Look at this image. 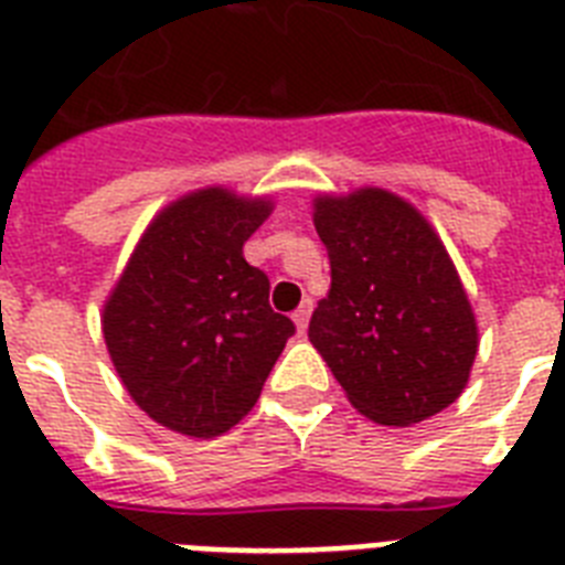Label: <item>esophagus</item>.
Segmentation results:
<instances>
[{"label": "esophagus", "mask_w": 565, "mask_h": 565, "mask_svg": "<svg viewBox=\"0 0 565 565\" xmlns=\"http://www.w3.org/2000/svg\"><path fill=\"white\" fill-rule=\"evenodd\" d=\"M311 308H315V302H311V300H302V306L297 308V311H294V315H291L294 326H297V331H300V334H306L308 320H311Z\"/></svg>", "instance_id": "obj_1"}]
</instances>
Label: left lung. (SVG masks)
<instances>
[{
  "label": "left lung",
  "instance_id": "1",
  "mask_svg": "<svg viewBox=\"0 0 565 565\" xmlns=\"http://www.w3.org/2000/svg\"><path fill=\"white\" fill-rule=\"evenodd\" d=\"M315 228L331 288L308 340L345 397L380 426H412L469 383L477 322L446 245L426 216L383 188L317 196Z\"/></svg>",
  "mask_w": 565,
  "mask_h": 565
}]
</instances>
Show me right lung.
Wrapping results in <instances>:
<instances>
[{"label":"right lung","instance_id":"1","mask_svg":"<svg viewBox=\"0 0 565 565\" xmlns=\"http://www.w3.org/2000/svg\"><path fill=\"white\" fill-rule=\"evenodd\" d=\"M271 200L202 188L153 216L103 311L119 380L159 426L220 437L259 399L294 322L243 245Z\"/></svg>","mask_w":565,"mask_h":565}]
</instances>
